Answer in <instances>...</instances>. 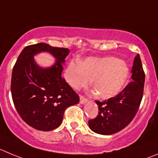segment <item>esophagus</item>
<instances>
[{"label": "esophagus", "mask_w": 158, "mask_h": 158, "mask_svg": "<svg viewBox=\"0 0 158 158\" xmlns=\"http://www.w3.org/2000/svg\"><path fill=\"white\" fill-rule=\"evenodd\" d=\"M80 98V101H79V102H80L81 104H84V103H86V102H87V98H86L82 96V95H80V98Z\"/></svg>", "instance_id": "esophagus-1"}]
</instances>
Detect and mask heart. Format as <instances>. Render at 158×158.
Segmentation results:
<instances>
[{
  "label": "heart",
  "mask_w": 158,
  "mask_h": 158,
  "mask_svg": "<svg viewBox=\"0 0 158 158\" xmlns=\"http://www.w3.org/2000/svg\"><path fill=\"white\" fill-rule=\"evenodd\" d=\"M130 76V71L125 62L113 56L87 58L82 63L71 61L67 67L64 77L67 82L76 89L88 86L93 80L99 98H112L121 91Z\"/></svg>",
  "instance_id": "obj_1"
}]
</instances>
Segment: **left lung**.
Returning <instances> with one entry per match:
<instances>
[{
  "label": "left lung",
  "instance_id": "obj_1",
  "mask_svg": "<svg viewBox=\"0 0 158 158\" xmlns=\"http://www.w3.org/2000/svg\"><path fill=\"white\" fill-rule=\"evenodd\" d=\"M145 73L140 56L135 57L131 69V81L121 92L107 101H96L98 115L88 121L95 133L113 135L127 127L137 113L143 99Z\"/></svg>",
  "mask_w": 158,
  "mask_h": 158
}]
</instances>
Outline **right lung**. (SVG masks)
<instances>
[{
	"mask_svg": "<svg viewBox=\"0 0 158 158\" xmlns=\"http://www.w3.org/2000/svg\"><path fill=\"white\" fill-rule=\"evenodd\" d=\"M49 52L57 59L54 65L42 69L34 61L36 53ZM70 50L46 43L27 45L12 69L11 92L14 106L29 126L49 131L60 125L68 107L79 102V97L62 77L63 64Z\"/></svg>",
	"mask_w": 158,
	"mask_h": 158,
	"instance_id": "right-lung-1",
	"label": "right lung"
}]
</instances>
